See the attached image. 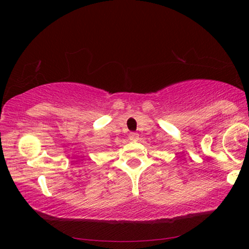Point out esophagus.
<instances>
[{
    "mask_svg": "<svg viewBox=\"0 0 249 249\" xmlns=\"http://www.w3.org/2000/svg\"><path fill=\"white\" fill-rule=\"evenodd\" d=\"M129 139H130V141H138L139 139V135L138 134H136V132H131V134H129Z\"/></svg>",
    "mask_w": 249,
    "mask_h": 249,
    "instance_id": "34e87169",
    "label": "esophagus"
}]
</instances>
